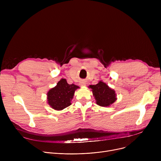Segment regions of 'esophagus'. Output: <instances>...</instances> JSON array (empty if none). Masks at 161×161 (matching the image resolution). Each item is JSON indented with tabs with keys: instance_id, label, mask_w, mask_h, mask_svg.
Here are the masks:
<instances>
[{
	"instance_id": "esophagus-1",
	"label": "esophagus",
	"mask_w": 161,
	"mask_h": 161,
	"mask_svg": "<svg viewBox=\"0 0 161 161\" xmlns=\"http://www.w3.org/2000/svg\"><path fill=\"white\" fill-rule=\"evenodd\" d=\"M86 85V83H81V86H85Z\"/></svg>"
}]
</instances>
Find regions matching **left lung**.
Listing matches in <instances>:
<instances>
[{
	"label": "left lung",
	"mask_w": 161,
	"mask_h": 161,
	"mask_svg": "<svg viewBox=\"0 0 161 161\" xmlns=\"http://www.w3.org/2000/svg\"><path fill=\"white\" fill-rule=\"evenodd\" d=\"M97 101L100 106H109L116 100L115 91L109 88L103 81H99L96 85L89 86Z\"/></svg>",
	"instance_id": "obj_1"
}]
</instances>
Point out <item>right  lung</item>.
<instances>
[{
	"label": "right lung",
	"mask_w": 161,
	"mask_h": 161,
	"mask_svg": "<svg viewBox=\"0 0 161 161\" xmlns=\"http://www.w3.org/2000/svg\"><path fill=\"white\" fill-rule=\"evenodd\" d=\"M78 88V86L73 83L70 85L65 79H61L55 87L48 91L47 103L56 110H61L71 104L70 100Z\"/></svg>",
	"instance_id": "1"
}]
</instances>
